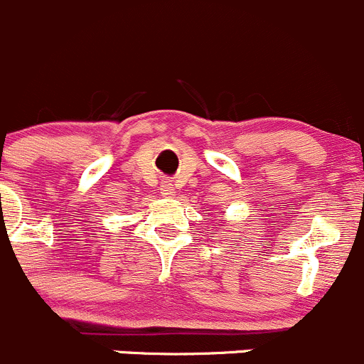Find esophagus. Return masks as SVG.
<instances>
[{"label": "esophagus", "instance_id": "esophagus-1", "mask_svg": "<svg viewBox=\"0 0 364 364\" xmlns=\"http://www.w3.org/2000/svg\"><path fill=\"white\" fill-rule=\"evenodd\" d=\"M160 193L164 197H167V199H171V197L176 196L174 185H172L171 181H164V183H161V186H160Z\"/></svg>", "mask_w": 364, "mask_h": 364}]
</instances>
